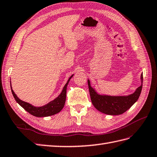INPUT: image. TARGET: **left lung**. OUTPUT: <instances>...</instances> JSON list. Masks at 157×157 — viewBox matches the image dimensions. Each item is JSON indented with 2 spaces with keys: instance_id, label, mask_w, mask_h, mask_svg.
Returning <instances> with one entry per match:
<instances>
[{
  "instance_id": "obj_1",
  "label": "left lung",
  "mask_w": 157,
  "mask_h": 157,
  "mask_svg": "<svg viewBox=\"0 0 157 157\" xmlns=\"http://www.w3.org/2000/svg\"><path fill=\"white\" fill-rule=\"evenodd\" d=\"M141 85L137 88L136 91L128 96H109L99 95L94 89L90 86L88 80V86L90 99L93 105L97 110L107 115H120L124 113L136 102L140 97L142 88L143 75H141Z\"/></svg>"
}]
</instances>
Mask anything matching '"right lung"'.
Instances as JSON below:
<instances>
[{"mask_svg": "<svg viewBox=\"0 0 157 157\" xmlns=\"http://www.w3.org/2000/svg\"><path fill=\"white\" fill-rule=\"evenodd\" d=\"M73 76V75L69 78L68 81L66 83L63 89L62 90V93L60 94L58 97H56L54 100L52 101L49 102L46 105L41 107H34L32 105H31L29 103H27L19 99L15 92L13 91L11 87V91L13 93V95L15 98L16 101L18 103L19 105L21 106L24 109L26 110L27 112H29L30 114L33 115V116L36 117H47L53 116L54 114H56L60 112L64 107L65 101H66V97H67V88L70 80ZM11 85V83H10ZM11 86V85H10Z\"/></svg>", "mask_w": 157, "mask_h": 157, "instance_id": "add662e5", "label": "right lung"}]
</instances>
